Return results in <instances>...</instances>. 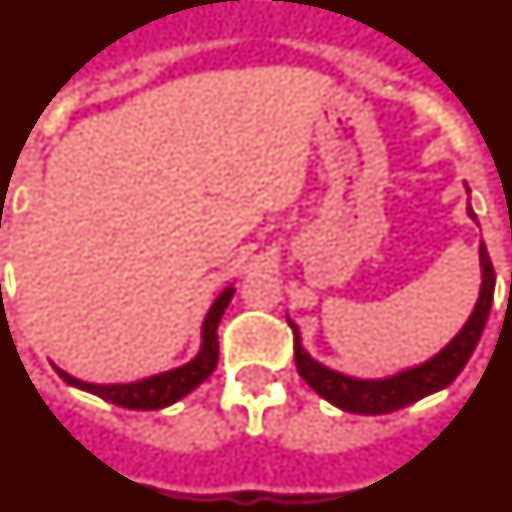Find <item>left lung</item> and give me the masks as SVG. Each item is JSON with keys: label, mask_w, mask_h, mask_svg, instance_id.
<instances>
[{"label": "left lung", "mask_w": 512, "mask_h": 512, "mask_svg": "<svg viewBox=\"0 0 512 512\" xmlns=\"http://www.w3.org/2000/svg\"><path fill=\"white\" fill-rule=\"evenodd\" d=\"M468 216L474 218V210L471 208H468ZM479 257H482V294H479V302H476L474 312H471L461 333L435 359H429L422 367L406 369L401 375L388 377V380H354V377L338 375L333 369L317 364L302 349L299 330L291 322V330H294V362L302 380L317 395H322L325 401L338 406V409L367 416L390 414V411L403 409V406L416 403L424 395L437 393L445 385H450L455 377L461 375V369L466 367V362L474 354L476 343L482 338L484 325H487L492 296H495V268H492V260H489L484 242L482 249H479Z\"/></svg>", "instance_id": "obj_1"}]
</instances>
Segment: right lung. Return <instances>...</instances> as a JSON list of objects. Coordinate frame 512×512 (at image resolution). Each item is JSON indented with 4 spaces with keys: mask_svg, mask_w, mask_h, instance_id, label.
<instances>
[{
    "mask_svg": "<svg viewBox=\"0 0 512 512\" xmlns=\"http://www.w3.org/2000/svg\"><path fill=\"white\" fill-rule=\"evenodd\" d=\"M231 294L234 289H226L218 296L210 312L205 315L203 322V349L200 354L192 359L190 364H184L179 369H171V372H163V375L148 377V380L130 382V385H93V382L75 380L72 375L57 369L59 377H62L67 385H75L80 390H88V393L98 395L103 401L117 403L122 409H137V411H156L163 406H171L179 398L195 390L203 380H208L210 372L216 369L218 364V322H221L223 309L229 307Z\"/></svg>",
    "mask_w": 512,
    "mask_h": 512,
    "instance_id": "obj_1",
    "label": "right lung"
}]
</instances>
